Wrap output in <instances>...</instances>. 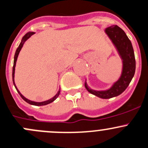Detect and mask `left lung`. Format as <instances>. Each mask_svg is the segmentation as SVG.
<instances>
[{
  "instance_id": "1",
  "label": "left lung",
  "mask_w": 148,
  "mask_h": 148,
  "mask_svg": "<svg viewBox=\"0 0 148 148\" xmlns=\"http://www.w3.org/2000/svg\"><path fill=\"white\" fill-rule=\"evenodd\" d=\"M105 33L111 39L122 60L123 67L122 74L119 80L107 90H93L89 88L86 81L85 83V87L89 93L101 99H107L119 96L125 90L135 73L136 64L132 45L125 32L116 25H113L106 28L105 29Z\"/></svg>"
}]
</instances>
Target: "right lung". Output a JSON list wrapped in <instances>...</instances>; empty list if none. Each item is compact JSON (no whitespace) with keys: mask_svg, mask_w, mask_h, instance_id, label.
<instances>
[{"mask_svg":"<svg viewBox=\"0 0 148 148\" xmlns=\"http://www.w3.org/2000/svg\"><path fill=\"white\" fill-rule=\"evenodd\" d=\"M34 32H28V33H26V34L24 35V36H23L22 39H21V43H20L19 46H18V47L17 48L16 51V53H15V55H14V66H13V71H12V78H13V83H14V86H15L16 89V90L18 91V93H19V95L21 96V97L26 102H27L28 103H29V104L31 105H34V106H45V105H47V104H49V103H52V102H53L55 100V99H57V98L60 95V89L58 91V93H57V94L55 95V96H54L53 98H52V99H49V100L47 101H42V102H36V101H31V100H29V99H27L26 98H25L24 96H23L22 94H21V93H20L19 90H18V88H16V86L15 84V82H14V73H15V67H16V60H17V58H18V54H19L20 51H21V48H22L23 45H24V44L25 43V42H26V40H27L28 39H29V37H30L31 36H32L33 34H34Z\"/></svg>","mask_w":148,"mask_h":148,"instance_id":"right-lung-1","label":"right lung"}]
</instances>
